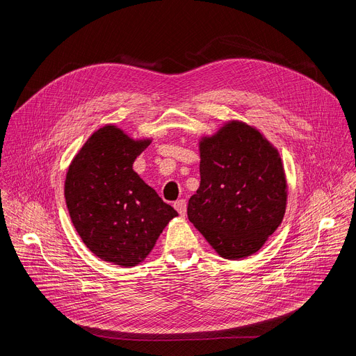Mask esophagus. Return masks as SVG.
Listing matches in <instances>:
<instances>
[{
  "mask_svg": "<svg viewBox=\"0 0 356 356\" xmlns=\"http://www.w3.org/2000/svg\"><path fill=\"white\" fill-rule=\"evenodd\" d=\"M173 206H175V209L177 210V213H179L180 216H186V213H187L186 200H177Z\"/></svg>",
  "mask_w": 356,
  "mask_h": 356,
  "instance_id": "1",
  "label": "esophagus"
}]
</instances>
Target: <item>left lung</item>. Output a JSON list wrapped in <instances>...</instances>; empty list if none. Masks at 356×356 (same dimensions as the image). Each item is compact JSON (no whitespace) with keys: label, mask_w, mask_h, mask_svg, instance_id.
<instances>
[{"label":"left lung","mask_w":356,"mask_h":356,"mask_svg":"<svg viewBox=\"0 0 356 356\" xmlns=\"http://www.w3.org/2000/svg\"><path fill=\"white\" fill-rule=\"evenodd\" d=\"M200 159V187L187 206L190 222L225 259L258 252L286 211L277 149L258 129L231 121L201 138Z\"/></svg>","instance_id":"obj_1"}]
</instances>
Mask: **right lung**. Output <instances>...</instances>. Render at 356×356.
I'll list each match as a JSON object with an SVG mask.
<instances>
[{
  "label": "right lung",
  "instance_id": "1",
  "mask_svg": "<svg viewBox=\"0 0 356 356\" xmlns=\"http://www.w3.org/2000/svg\"><path fill=\"white\" fill-rule=\"evenodd\" d=\"M149 143L114 125L99 128L72 161L65 181L67 210L86 246L99 259L125 268L142 262L177 217L132 169Z\"/></svg>",
  "mask_w": 356,
  "mask_h": 356
}]
</instances>
